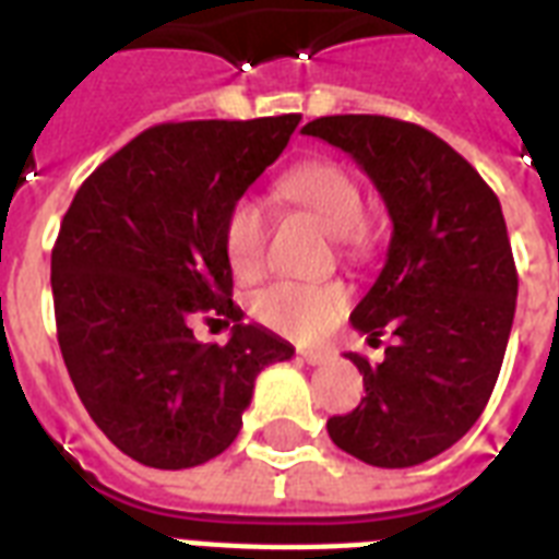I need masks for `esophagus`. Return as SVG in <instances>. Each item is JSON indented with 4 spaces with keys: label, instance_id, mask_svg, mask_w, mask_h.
<instances>
[{
    "label": "esophagus",
    "instance_id": "esophagus-1",
    "mask_svg": "<svg viewBox=\"0 0 559 559\" xmlns=\"http://www.w3.org/2000/svg\"><path fill=\"white\" fill-rule=\"evenodd\" d=\"M301 359H305L307 366H322V362L331 359V354L328 350H301Z\"/></svg>",
    "mask_w": 559,
    "mask_h": 559
}]
</instances>
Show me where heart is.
Masks as SVG:
<instances>
[{"label": "heart", "mask_w": 559, "mask_h": 559, "mask_svg": "<svg viewBox=\"0 0 559 559\" xmlns=\"http://www.w3.org/2000/svg\"><path fill=\"white\" fill-rule=\"evenodd\" d=\"M281 202L310 211L348 252L366 246L362 191L348 170L328 159L296 165L278 179ZM223 252L240 278H254L263 270L266 252V211L254 197H240L228 205L223 219ZM254 316L272 331L298 342H313L331 331L348 310V289L342 284H301L278 281L261 289L252 301Z\"/></svg>", "instance_id": "obj_1"}]
</instances>
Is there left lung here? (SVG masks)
<instances>
[{
  "label": "left lung",
  "instance_id": "1",
  "mask_svg": "<svg viewBox=\"0 0 559 559\" xmlns=\"http://www.w3.org/2000/svg\"><path fill=\"white\" fill-rule=\"evenodd\" d=\"M305 135L366 170L391 217L385 266L354 307L368 340L394 345L371 366L348 354L366 397L328 420L333 443L371 467H415L461 441L485 412L502 368L513 263L502 205L461 153L424 127L385 116H324Z\"/></svg>",
  "mask_w": 559,
  "mask_h": 559
}]
</instances>
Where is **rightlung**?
<instances>
[{"label":"right lung","mask_w":559,"mask_h":559,"mask_svg":"<svg viewBox=\"0 0 559 559\" xmlns=\"http://www.w3.org/2000/svg\"><path fill=\"white\" fill-rule=\"evenodd\" d=\"M298 121L151 127L95 168L60 223L51 293L63 362L100 432L144 467L219 455L243 426L258 373L296 354L240 322L223 219ZM200 314L236 322L226 346L195 342Z\"/></svg>","instance_id":"add662e5"}]
</instances>
